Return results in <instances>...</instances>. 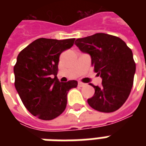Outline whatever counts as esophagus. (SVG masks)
<instances>
[{
  "instance_id": "1",
  "label": "esophagus",
  "mask_w": 146,
  "mask_h": 146,
  "mask_svg": "<svg viewBox=\"0 0 146 146\" xmlns=\"http://www.w3.org/2000/svg\"><path fill=\"white\" fill-rule=\"evenodd\" d=\"M84 85H86V84H84V83H82V82L78 83V86H80V87H84Z\"/></svg>"
}]
</instances>
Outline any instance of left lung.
<instances>
[{
    "instance_id": "left-lung-1",
    "label": "left lung",
    "mask_w": 146,
    "mask_h": 146,
    "mask_svg": "<svg viewBox=\"0 0 146 146\" xmlns=\"http://www.w3.org/2000/svg\"><path fill=\"white\" fill-rule=\"evenodd\" d=\"M75 44L91 55L94 71L102 79L100 87L91 84L95 92L88 99L89 106L102 113L119 109L134 82L136 66L131 49L119 37L102 33L76 39Z\"/></svg>"
}]
</instances>
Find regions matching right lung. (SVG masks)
<instances>
[{"mask_svg": "<svg viewBox=\"0 0 146 146\" xmlns=\"http://www.w3.org/2000/svg\"><path fill=\"white\" fill-rule=\"evenodd\" d=\"M74 40L39 38L18 55L15 87L25 107L39 119L51 120L61 115L66 107L68 92L77 86L76 80L61 83L56 76L61 53Z\"/></svg>", "mask_w": 146, "mask_h": 146, "instance_id": "1", "label": "right lung"}]
</instances>
